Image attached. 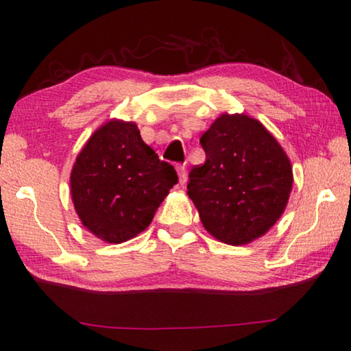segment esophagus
I'll use <instances>...</instances> for the list:
<instances>
[{"instance_id": "1", "label": "esophagus", "mask_w": 351, "mask_h": 351, "mask_svg": "<svg viewBox=\"0 0 351 351\" xmlns=\"http://www.w3.org/2000/svg\"><path fill=\"white\" fill-rule=\"evenodd\" d=\"M176 171H178V180H180V184L186 182V180H187L186 167H184V165H176Z\"/></svg>"}]
</instances>
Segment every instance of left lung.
Listing matches in <instances>:
<instances>
[{
    "mask_svg": "<svg viewBox=\"0 0 351 351\" xmlns=\"http://www.w3.org/2000/svg\"><path fill=\"white\" fill-rule=\"evenodd\" d=\"M199 142L206 162L190 170L187 195L204 229L232 246L263 237L293 189L288 154L263 123L243 112H223Z\"/></svg>",
    "mask_w": 351,
    "mask_h": 351,
    "instance_id": "8db88e82",
    "label": "left lung"
}]
</instances>
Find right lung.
<instances>
[{
	"instance_id": "add662e5",
	"label": "right lung",
	"mask_w": 351,
	"mask_h": 351,
	"mask_svg": "<svg viewBox=\"0 0 351 351\" xmlns=\"http://www.w3.org/2000/svg\"><path fill=\"white\" fill-rule=\"evenodd\" d=\"M176 182L173 165L142 141L134 122L121 119H111L90 136L69 178L83 228L111 245L145 230Z\"/></svg>"
}]
</instances>
